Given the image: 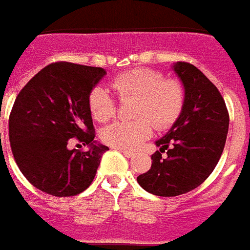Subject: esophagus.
<instances>
[{
	"label": "esophagus",
	"instance_id": "1",
	"mask_svg": "<svg viewBox=\"0 0 250 250\" xmlns=\"http://www.w3.org/2000/svg\"><path fill=\"white\" fill-rule=\"evenodd\" d=\"M117 149L120 150V152H122V153H124V155H125V156L126 157H132L134 155L133 152H132V150H128V149H120V148H117Z\"/></svg>",
	"mask_w": 250,
	"mask_h": 250
}]
</instances>
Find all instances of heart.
Segmentation results:
<instances>
[{"instance_id":"heart-1","label":"heart","mask_w":250,"mask_h":250,"mask_svg":"<svg viewBox=\"0 0 250 250\" xmlns=\"http://www.w3.org/2000/svg\"><path fill=\"white\" fill-rule=\"evenodd\" d=\"M111 88L120 98H137L132 122L117 121L101 132L105 144L120 149H136L159 129L171 126L178 120L185 105V88L173 79H166L162 72L149 68H136L113 79ZM88 107L94 120L106 122L114 116L116 102L109 90L95 87L88 95ZM155 124H153V122Z\"/></svg>"}]
</instances>
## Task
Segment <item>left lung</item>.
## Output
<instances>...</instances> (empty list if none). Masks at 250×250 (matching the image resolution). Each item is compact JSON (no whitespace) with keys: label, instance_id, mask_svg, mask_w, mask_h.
Listing matches in <instances>:
<instances>
[{"label":"left lung","instance_id":"8db88e82","mask_svg":"<svg viewBox=\"0 0 250 250\" xmlns=\"http://www.w3.org/2000/svg\"><path fill=\"white\" fill-rule=\"evenodd\" d=\"M185 88L183 110L171 129L156 140L160 151L152 155L148 172L137 176L139 185L157 196L186 194L202 185L219 162L229 130V113L218 88L195 65L172 64Z\"/></svg>","mask_w":250,"mask_h":250}]
</instances>
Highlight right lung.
Wrapping results in <instances>:
<instances>
[{"instance_id":"right-lung-1","label":"right lung","mask_w":250,"mask_h":250,"mask_svg":"<svg viewBox=\"0 0 250 250\" xmlns=\"http://www.w3.org/2000/svg\"><path fill=\"white\" fill-rule=\"evenodd\" d=\"M106 70L58 62L44 67L17 95L9 117V141L22 175L54 196H74L91 185L109 149L94 140L88 95ZM78 139L88 150H70Z\"/></svg>"}]
</instances>
